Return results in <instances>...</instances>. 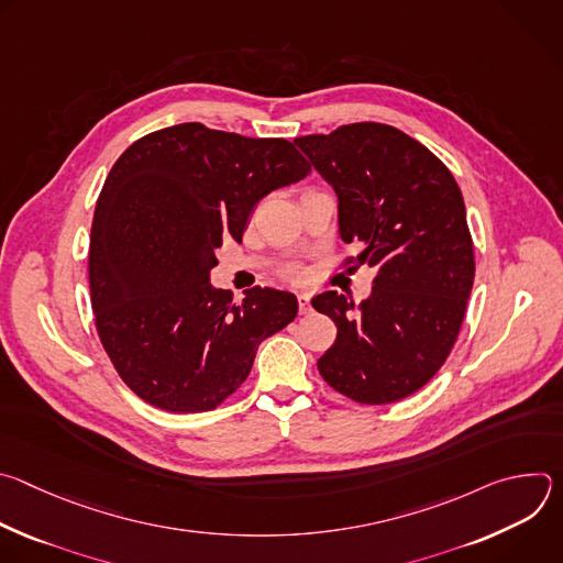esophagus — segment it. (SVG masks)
I'll use <instances>...</instances> for the list:
<instances>
[{"mask_svg":"<svg viewBox=\"0 0 563 563\" xmlns=\"http://www.w3.org/2000/svg\"><path fill=\"white\" fill-rule=\"evenodd\" d=\"M298 309H300V313L309 311V294L307 291L298 294Z\"/></svg>","mask_w":563,"mask_h":563,"instance_id":"obj_1","label":"esophagus"}]
</instances>
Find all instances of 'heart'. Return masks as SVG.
Here are the masks:
<instances>
[{"mask_svg":"<svg viewBox=\"0 0 563 563\" xmlns=\"http://www.w3.org/2000/svg\"><path fill=\"white\" fill-rule=\"evenodd\" d=\"M300 276H302V274H300L298 269H294V272H291V278H300Z\"/></svg>","mask_w":563,"mask_h":563,"instance_id":"1","label":"heart"}]
</instances>
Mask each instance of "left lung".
I'll return each instance as SVG.
<instances>
[{
    "label": "left lung",
    "instance_id": "obj_1",
    "mask_svg": "<svg viewBox=\"0 0 563 563\" xmlns=\"http://www.w3.org/2000/svg\"><path fill=\"white\" fill-rule=\"evenodd\" d=\"M294 142L339 196L341 238L363 247L343 265L376 272L358 307L336 291L311 298L339 330L318 372L356 404H394L439 372L463 325L474 245L461 189L428 146L389 124Z\"/></svg>",
    "mask_w": 563,
    "mask_h": 563
}]
</instances>
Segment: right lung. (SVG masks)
<instances>
[{"label":"right lung","instance_id":"add662e5","mask_svg":"<svg viewBox=\"0 0 563 563\" xmlns=\"http://www.w3.org/2000/svg\"><path fill=\"white\" fill-rule=\"evenodd\" d=\"M311 172L283 137L185 122L135 140L100 191L89 247L96 330L120 378L153 408L216 410L252 372L258 345L287 328L289 291L213 289L222 238L243 240L269 191Z\"/></svg>","mask_w":563,"mask_h":563}]
</instances>
